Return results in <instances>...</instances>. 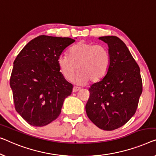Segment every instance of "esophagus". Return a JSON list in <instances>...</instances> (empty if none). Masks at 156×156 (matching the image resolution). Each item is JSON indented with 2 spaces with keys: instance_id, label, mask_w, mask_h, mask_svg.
<instances>
[{
  "instance_id": "34e87169",
  "label": "esophagus",
  "mask_w": 156,
  "mask_h": 156,
  "mask_svg": "<svg viewBox=\"0 0 156 156\" xmlns=\"http://www.w3.org/2000/svg\"><path fill=\"white\" fill-rule=\"evenodd\" d=\"M80 90V88L79 87H77V86H74L73 88V92H76L79 91Z\"/></svg>"
}]
</instances>
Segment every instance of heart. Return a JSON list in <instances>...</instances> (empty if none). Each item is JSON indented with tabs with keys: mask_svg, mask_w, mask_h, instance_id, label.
Listing matches in <instances>:
<instances>
[{
	"mask_svg": "<svg viewBox=\"0 0 156 156\" xmlns=\"http://www.w3.org/2000/svg\"><path fill=\"white\" fill-rule=\"evenodd\" d=\"M111 64V57L107 47L101 44L80 41L69 49V56L60 55L57 65L64 78L71 81L76 71H80L76 81L79 84H86L91 80L97 83L108 73Z\"/></svg>",
	"mask_w": 156,
	"mask_h": 156,
	"instance_id": "obj_1",
	"label": "heart"
}]
</instances>
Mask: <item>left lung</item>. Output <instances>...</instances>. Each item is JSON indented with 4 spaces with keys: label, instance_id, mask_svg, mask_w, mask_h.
Returning a JSON list of instances; mask_svg holds the SVG:
<instances>
[{
    "label": "left lung",
    "instance_id": "1",
    "mask_svg": "<svg viewBox=\"0 0 156 156\" xmlns=\"http://www.w3.org/2000/svg\"><path fill=\"white\" fill-rule=\"evenodd\" d=\"M111 57L108 73L90 86L86 104L87 117L104 130L119 128L129 121L137 108L142 92L139 65L124 43L116 36H102Z\"/></svg>",
    "mask_w": 156,
    "mask_h": 156
}]
</instances>
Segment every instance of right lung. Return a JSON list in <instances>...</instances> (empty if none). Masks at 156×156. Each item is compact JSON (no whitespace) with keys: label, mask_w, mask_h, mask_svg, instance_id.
<instances>
[{"label":"right lung","mask_w":156,"mask_h":156,"mask_svg":"<svg viewBox=\"0 0 156 156\" xmlns=\"http://www.w3.org/2000/svg\"><path fill=\"white\" fill-rule=\"evenodd\" d=\"M74 39L42 35L29 42L14 62L10 85L17 112L34 127L52 122L61 113L73 85L65 80L57 59Z\"/></svg>","instance_id":"add662e5"}]
</instances>
